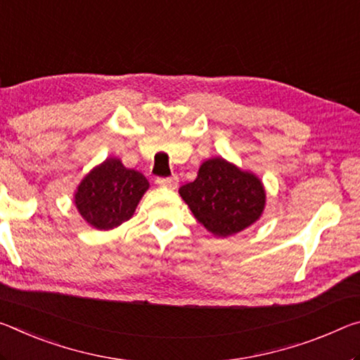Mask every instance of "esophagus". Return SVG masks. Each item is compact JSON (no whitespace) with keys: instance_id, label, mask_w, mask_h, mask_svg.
<instances>
[{"instance_id":"obj_1","label":"esophagus","mask_w":360,"mask_h":360,"mask_svg":"<svg viewBox=\"0 0 360 360\" xmlns=\"http://www.w3.org/2000/svg\"><path fill=\"white\" fill-rule=\"evenodd\" d=\"M157 184L160 187H168V189H176V186H178V176H171V178H157L155 179Z\"/></svg>"}]
</instances>
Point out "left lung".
<instances>
[{
  "instance_id": "8db88e82",
  "label": "left lung",
  "mask_w": 360,
  "mask_h": 360,
  "mask_svg": "<svg viewBox=\"0 0 360 360\" xmlns=\"http://www.w3.org/2000/svg\"><path fill=\"white\" fill-rule=\"evenodd\" d=\"M195 219L216 237H229L248 229L266 207L262 181L222 157L208 158L195 181L179 189Z\"/></svg>"
}]
</instances>
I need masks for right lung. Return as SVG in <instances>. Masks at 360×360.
I'll use <instances>...</instances> for the list:
<instances>
[{
    "label": "right lung",
    "instance_id": "add662e5",
    "mask_svg": "<svg viewBox=\"0 0 360 360\" xmlns=\"http://www.w3.org/2000/svg\"><path fill=\"white\" fill-rule=\"evenodd\" d=\"M147 189L149 181L144 174L127 168L120 158L108 157L82 179L73 203L91 227L110 231L131 219Z\"/></svg>",
    "mask_w": 360,
    "mask_h": 360
}]
</instances>
